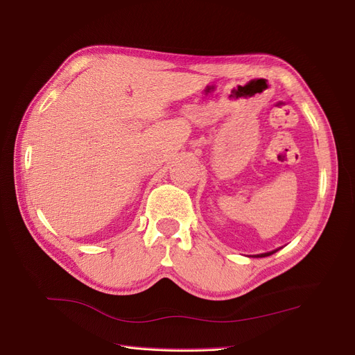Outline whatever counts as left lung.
Returning <instances> with one entry per match:
<instances>
[{"mask_svg": "<svg viewBox=\"0 0 355 355\" xmlns=\"http://www.w3.org/2000/svg\"><path fill=\"white\" fill-rule=\"evenodd\" d=\"M274 252H277V249H276V250H271V252H267V254H261V255H257V257H261V258H262V257H268V255H272Z\"/></svg>", "mask_w": 355, "mask_h": 355, "instance_id": "8db88e82", "label": "left lung"}]
</instances>
